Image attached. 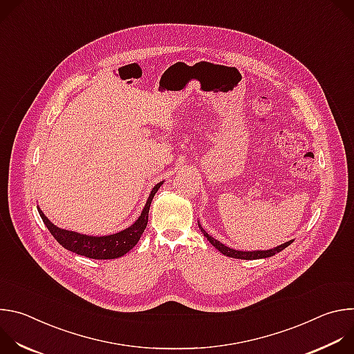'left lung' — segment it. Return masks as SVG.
I'll list each match as a JSON object with an SVG mask.
<instances>
[{
	"label": "left lung",
	"instance_id": "8db88e82",
	"mask_svg": "<svg viewBox=\"0 0 354 354\" xmlns=\"http://www.w3.org/2000/svg\"><path fill=\"white\" fill-rule=\"evenodd\" d=\"M198 228L201 230V232L205 234V236L210 241V243L214 246V248H217L223 255H225V257H228V258H235V259H245V261H252V259H263V258H270V257H273V255H276V254H279L280 250H283L284 248H287L290 243H292V241L294 239H291V241H288V242H284V243H281V245H279L277 248H274V249H268V250H249V252H243V250H236V249H231V248H228V246H225L224 243H221L220 241H217L216 238H213L212 235H209L203 228H201V225L198 224Z\"/></svg>",
	"mask_w": 354,
	"mask_h": 354
}]
</instances>
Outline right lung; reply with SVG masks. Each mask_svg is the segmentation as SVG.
Listing matches in <instances>:
<instances>
[{"label":"right lung","mask_w":354,"mask_h":354,"mask_svg":"<svg viewBox=\"0 0 354 354\" xmlns=\"http://www.w3.org/2000/svg\"><path fill=\"white\" fill-rule=\"evenodd\" d=\"M161 185H162V182L157 183L154 186V189L151 190L149 197L147 200V203H145L140 217L136 220V223L133 225H130L129 228H126L120 232L106 235V236H89V235L74 232V231L62 230L50 221L39 207H37V212H39L44 225L50 231V234L56 238V241L63 248L74 252V254H77V255L86 257L91 259H116V258H120L124 254H127V252L130 249H133L136 246V243L138 242V239L142 235V232L147 227V223H148V212H149L151 201H153V197L156 196V193L158 192Z\"/></svg>","instance_id":"1"}]
</instances>
